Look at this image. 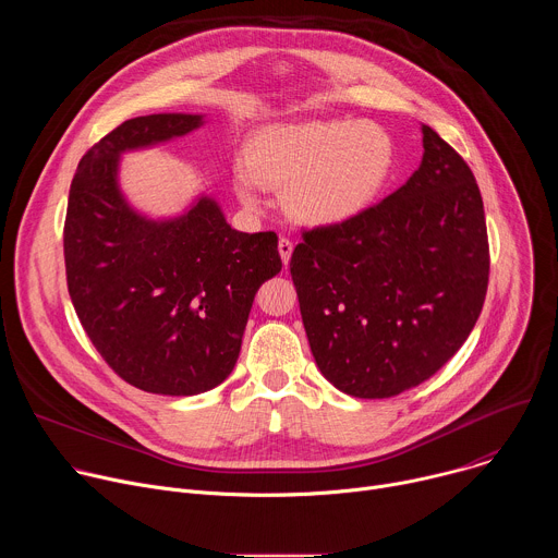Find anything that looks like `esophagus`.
<instances>
[{
  "instance_id": "obj_1",
  "label": "esophagus",
  "mask_w": 558,
  "mask_h": 558,
  "mask_svg": "<svg viewBox=\"0 0 558 558\" xmlns=\"http://www.w3.org/2000/svg\"><path fill=\"white\" fill-rule=\"evenodd\" d=\"M278 252H280L282 265L287 267V265H289V258H291V254H293V243L289 241V238H280V241H278Z\"/></svg>"
}]
</instances>
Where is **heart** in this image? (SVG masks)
Returning <instances> with one entry per match:
<instances>
[{
	"label": "heart",
	"instance_id": "1",
	"mask_svg": "<svg viewBox=\"0 0 558 558\" xmlns=\"http://www.w3.org/2000/svg\"><path fill=\"white\" fill-rule=\"evenodd\" d=\"M395 163L390 134L371 121L276 123L250 141L233 185L247 205L263 187H284L287 211L304 225H340L373 205Z\"/></svg>",
	"mask_w": 558,
	"mask_h": 558
}]
</instances>
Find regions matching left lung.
Masks as SVG:
<instances>
[{
	"label": "left lung",
	"mask_w": 558,
	"mask_h": 558,
	"mask_svg": "<svg viewBox=\"0 0 558 558\" xmlns=\"http://www.w3.org/2000/svg\"><path fill=\"white\" fill-rule=\"evenodd\" d=\"M422 134V163L400 190L304 231L289 263L317 368L362 400L433 377L468 340L488 291L480 187L433 128Z\"/></svg>",
	"instance_id": "obj_1"
}]
</instances>
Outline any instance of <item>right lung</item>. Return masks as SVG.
<instances>
[{
    "label": "right lung",
    "mask_w": 558,
    "mask_h": 558,
    "mask_svg": "<svg viewBox=\"0 0 558 558\" xmlns=\"http://www.w3.org/2000/svg\"><path fill=\"white\" fill-rule=\"evenodd\" d=\"M203 114L123 121L82 161L63 225L68 291L90 342L128 384L198 395L233 371L260 284L282 269L274 231H235L211 196L154 220L119 185L121 154L185 136Z\"/></svg>",
    "instance_id": "right-lung-1"
}]
</instances>
